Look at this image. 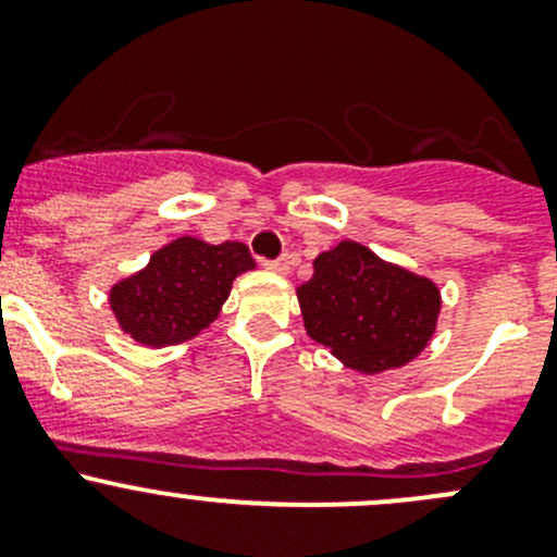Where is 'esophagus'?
Here are the masks:
<instances>
[{
  "mask_svg": "<svg viewBox=\"0 0 557 557\" xmlns=\"http://www.w3.org/2000/svg\"><path fill=\"white\" fill-rule=\"evenodd\" d=\"M265 265H268V271L278 273V276H286V273L292 271V265H295V255H284V257H281V260L265 262Z\"/></svg>",
  "mask_w": 557,
  "mask_h": 557,
  "instance_id": "obj_1",
  "label": "esophagus"
}]
</instances>
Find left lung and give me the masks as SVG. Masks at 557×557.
Listing matches in <instances>:
<instances>
[{"instance_id":"left-lung-1","label":"left lung","mask_w":557,"mask_h":557,"mask_svg":"<svg viewBox=\"0 0 557 557\" xmlns=\"http://www.w3.org/2000/svg\"><path fill=\"white\" fill-rule=\"evenodd\" d=\"M302 327L335 360L366 376L409 366L438 327L442 289L433 278L341 240L313 260L295 289Z\"/></svg>"}]
</instances>
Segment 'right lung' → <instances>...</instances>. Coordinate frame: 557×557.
<instances>
[{"label":"right lung","instance_id":"add662e5","mask_svg":"<svg viewBox=\"0 0 557 557\" xmlns=\"http://www.w3.org/2000/svg\"><path fill=\"white\" fill-rule=\"evenodd\" d=\"M255 268L244 244H208L181 235L153 251L146 268L115 281L108 306L121 333L148 349H164L211 327L233 281Z\"/></svg>","mask_w":557,"mask_h":557}]
</instances>
